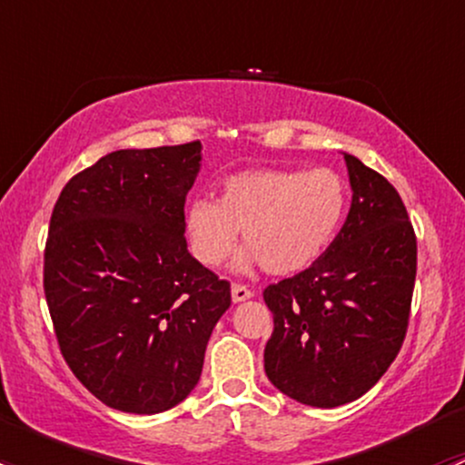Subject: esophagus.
Instances as JSON below:
<instances>
[{
    "instance_id": "esophagus-1",
    "label": "esophagus",
    "mask_w": 465,
    "mask_h": 465,
    "mask_svg": "<svg viewBox=\"0 0 465 465\" xmlns=\"http://www.w3.org/2000/svg\"><path fill=\"white\" fill-rule=\"evenodd\" d=\"M254 297V292H252L247 285H232V299L233 303H241V302H247V299Z\"/></svg>"
}]
</instances>
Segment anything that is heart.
<instances>
[{
    "mask_svg": "<svg viewBox=\"0 0 465 465\" xmlns=\"http://www.w3.org/2000/svg\"><path fill=\"white\" fill-rule=\"evenodd\" d=\"M349 189L331 168H254L229 175L218 200H193L184 229L193 256L206 267L220 265L236 247L238 229L247 250L238 272L262 262L274 276L297 274L331 245L344 220Z\"/></svg>",
    "mask_w": 465,
    "mask_h": 465,
    "instance_id": "b5f03b06",
    "label": "heart"
}]
</instances>
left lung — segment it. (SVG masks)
Listing matches in <instances>:
<instances>
[{
    "label": "left lung",
    "instance_id": "left-lung-1",
    "mask_svg": "<svg viewBox=\"0 0 465 465\" xmlns=\"http://www.w3.org/2000/svg\"><path fill=\"white\" fill-rule=\"evenodd\" d=\"M353 198L344 227L308 270L267 285L274 315L265 373L311 407L346 405L384 376L410 323L416 236L398 191L344 153Z\"/></svg>",
    "mask_w": 465,
    "mask_h": 465
}]
</instances>
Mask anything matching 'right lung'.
<instances>
[{"label": "right lung", "instance_id": "obj_1", "mask_svg": "<svg viewBox=\"0 0 465 465\" xmlns=\"http://www.w3.org/2000/svg\"><path fill=\"white\" fill-rule=\"evenodd\" d=\"M203 143L114 150L64 184L49 223L45 294L74 376L112 410L159 414L198 384L232 306L189 254L184 203Z\"/></svg>", "mask_w": 465, "mask_h": 465}]
</instances>
